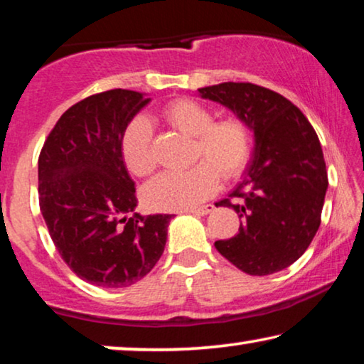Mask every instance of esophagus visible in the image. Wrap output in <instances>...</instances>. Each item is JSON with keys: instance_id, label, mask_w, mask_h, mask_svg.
I'll return each instance as SVG.
<instances>
[{"instance_id": "esophagus-1", "label": "esophagus", "mask_w": 364, "mask_h": 364, "mask_svg": "<svg viewBox=\"0 0 364 364\" xmlns=\"http://www.w3.org/2000/svg\"><path fill=\"white\" fill-rule=\"evenodd\" d=\"M213 210H215L213 203H207V205H202V207H197V208H188L187 213L202 215V217H205V215H208L210 212H213Z\"/></svg>"}]
</instances>
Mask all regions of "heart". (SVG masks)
I'll use <instances>...</instances> for the list:
<instances>
[{
    "label": "heart",
    "mask_w": 364,
    "mask_h": 364,
    "mask_svg": "<svg viewBox=\"0 0 364 364\" xmlns=\"http://www.w3.org/2000/svg\"><path fill=\"white\" fill-rule=\"evenodd\" d=\"M161 117L183 134L193 136V167L181 172H162L144 187V202L152 210H188L217 191L220 173L233 178L251 159L252 136L250 126L238 117L213 119L212 109L192 98L173 100ZM124 164L134 176L154 171L151 124L136 118L121 139Z\"/></svg>",
    "instance_id": "b5f03b06"
}]
</instances>
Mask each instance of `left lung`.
Listing matches in <instances>:
<instances>
[{
    "mask_svg": "<svg viewBox=\"0 0 364 364\" xmlns=\"http://www.w3.org/2000/svg\"><path fill=\"white\" fill-rule=\"evenodd\" d=\"M198 93L231 109L255 133V157L243 181L217 203L238 213V235L215 241V247L251 276L286 269L320 226L328 177L318 136L296 105L269 88L225 82Z\"/></svg>",
    "mask_w": 364,
    "mask_h": 364,
    "instance_id": "8db88e82",
    "label": "left lung"
}]
</instances>
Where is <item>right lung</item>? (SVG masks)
<instances>
[{
  "instance_id": "add662e5",
  "label": "right lung",
  "mask_w": 364,
  "mask_h": 364,
  "mask_svg": "<svg viewBox=\"0 0 364 364\" xmlns=\"http://www.w3.org/2000/svg\"><path fill=\"white\" fill-rule=\"evenodd\" d=\"M143 93L114 88L67 109L39 156V207L67 266L98 287H128L164 252L172 215L134 213L121 139Z\"/></svg>"
}]
</instances>
